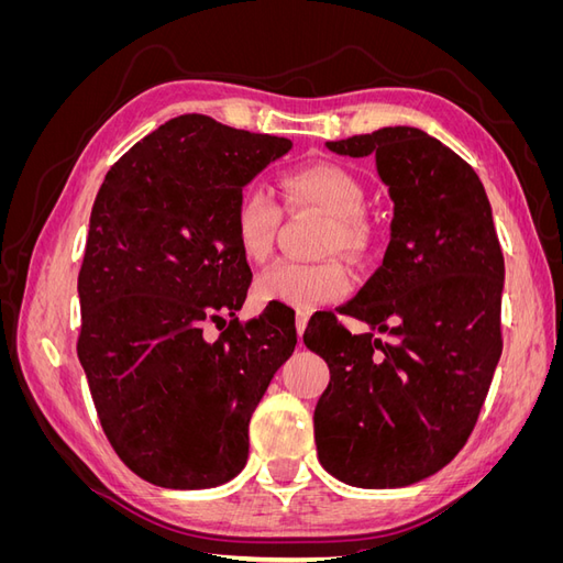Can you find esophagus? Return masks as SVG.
<instances>
[{
  "label": "esophagus",
  "mask_w": 563,
  "mask_h": 563,
  "mask_svg": "<svg viewBox=\"0 0 563 563\" xmlns=\"http://www.w3.org/2000/svg\"><path fill=\"white\" fill-rule=\"evenodd\" d=\"M308 321H310V314H308V312H298V314H296V329H298L300 343H302V333H305V329H308Z\"/></svg>",
  "instance_id": "34e87169"
}]
</instances>
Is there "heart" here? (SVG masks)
<instances>
[{"mask_svg": "<svg viewBox=\"0 0 563 563\" xmlns=\"http://www.w3.org/2000/svg\"><path fill=\"white\" fill-rule=\"evenodd\" d=\"M284 192L291 207H312L331 218L329 249L347 255H360L366 249L368 230L362 218L366 190L345 168L327 162L298 166L284 176ZM282 213V203L263 183H251L240 192L234 207V234L249 261L261 263L275 249ZM253 291L261 302H279L298 312H310L343 298L350 291V275L335 261H279L261 272Z\"/></svg>", "mask_w": 563, "mask_h": 563, "instance_id": "obj_1", "label": "heart"}]
</instances>
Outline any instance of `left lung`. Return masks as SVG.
Instances as JSON below:
<instances>
[{
    "label": "left lung",
    "mask_w": 563,
    "mask_h": 563,
    "mask_svg": "<svg viewBox=\"0 0 563 563\" xmlns=\"http://www.w3.org/2000/svg\"><path fill=\"white\" fill-rule=\"evenodd\" d=\"M327 147L376 157L395 209L383 265L340 310L368 333L329 314L302 335L331 368L314 408L319 463L356 488L411 486L451 463L486 401L503 354V251L479 176L430 133L385 126Z\"/></svg>",
    "instance_id": "8db88e82"
}]
</instances>
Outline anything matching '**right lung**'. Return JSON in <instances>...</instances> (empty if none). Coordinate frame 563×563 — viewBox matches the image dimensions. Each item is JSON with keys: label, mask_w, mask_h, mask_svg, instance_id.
I'll list each match as a JSON object with an SVG mask.
<instances>
[{"label": "right lung", "mask_w": 563, "mask_h": 563, "mask_svg": "<svg viewBox=\"0 0 563 563\" xmlns=\"http://www.w3.org/2000/svg\"><path fill=\"white\" fill-rule=\"evenodd\" d=\"M294 143L183 114L119 159L93 201L77 291V354L100 424L145 482L197 490L234 479L249 422L294 354L291 314L242 327L251 267L236 244L240 192ZM228 311L216 341L202 323Z\"/></svg>", "instance_id": "right-lung-1"}]
</instances>
